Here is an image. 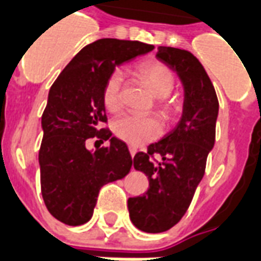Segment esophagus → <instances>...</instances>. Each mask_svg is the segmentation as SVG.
Wrapping results in <instances>:
<instances>
[{
    "label": "esophagus",
    "mask_w": 261,
    "mask_h": 261,
    "mask_svg": "<svg viewBox=\"0 0 261 261\" xmlns=\"http://www.w3.org/2000/svg\"><path fill=\"white\" fill-rule=\"evenodd\" d=\"M128 149H130V155H131V158H134V155H136V153H137V149H136V148H134V146H130V148H128Z\"/></svg>",
    "instance_id": "34e87169"
}]
</instances>
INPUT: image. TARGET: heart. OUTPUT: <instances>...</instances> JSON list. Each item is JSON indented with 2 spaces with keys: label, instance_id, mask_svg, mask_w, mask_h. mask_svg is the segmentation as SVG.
<instances>
[{
  "label": "heart",
  "instance_id": "obj_1",
  "mask_svg": "<svg viewBox=\"0 0 261 261\" xmlns=\"http://www.w3.org/2000/svg\"><path fill=\"white\" fill-rule=\"evenodd\" d=\"M140 77L156 95V109L166 120H173L181 111V98L173 94L175 86L174 71L160 61H148L136 69ZM123 73L113 70L106 77L102 87V103L111 113H117L123 108ZM113 133L119 140L131 146H141L159 138L163 124L156 116L125 115L113 121Z\"/></svg>",
  "mask_w": 261,
  "mask_h": 261
}]
</instances>
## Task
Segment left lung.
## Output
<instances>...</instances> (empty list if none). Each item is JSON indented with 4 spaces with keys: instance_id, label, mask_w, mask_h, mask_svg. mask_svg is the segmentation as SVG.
<instances>
[{
    "instance_id": "8db88e82",
    "label": "left lung",
    "mask_w": 261,
    "mask_h": 261,
    "mask_svg": "<svg viewBox=\"0 0 261 261\" xmlns=\"http://www.w3.org/2000/svg\"><path fill=\"white\" fill-rule=\"evenodd\" d=\"M156 57L177 71L185 99L179 124L133 159L134 169L149 179V188L144 195L128 199L130 219L137 228L150 233L167 231L187 213L203 178L219 115L213 83L198 58L173 47H159ZM155 154L162 156V162L154 159Z\"/></svg>"
}]
</instances>
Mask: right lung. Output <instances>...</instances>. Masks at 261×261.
<instances>
[{
  "mask_svg": "<svg viewBox=\"0 0 261 261\" xmlns=\"http://www.w3.org/2000/svg\"><path fill=\"white\" fill-rule=\"evenodd\" d=\"M153 49L140 41L101 38L73 58L51 86L41 117L38 152L41 194L48 212L67 225L92 217L99 190L128 174L133 165L125 142L112 137L102 103V87L117 65ZM109 140L94 154L86 141Z\"/></svg>",
  "mask_w": 261,
  "mask_h": 261,
  "instance_id": "right-lung-1",
  "label": "right lung"
}]
</instances>
